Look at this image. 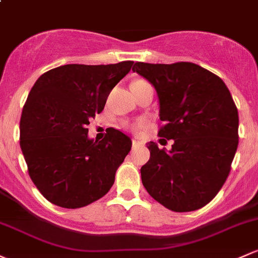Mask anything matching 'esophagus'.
I'll use <instances>...</instances> for the list:
<instances>
[{"label": "esophagus", "instance_id": "esophagus-1", "mask_svg": "<svg viewBox=\"0 0 258 258\" xmlns=\"http://www.w3.org/2000/svg\"><path fill=\"white\" fill-rule=\"evenodd\" d=\"M142 145V142H141V141H138L137 138H134V140H132V147H138V146H141Z\"/></svg>", "mask_w": 258, "mask_h": 258}]
</instances>
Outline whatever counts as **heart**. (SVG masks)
I'll return each mask as SVG.
<instances>
[{
    "label": "heart",
    "mask_w": 258,
    "mask_h": 258,
    "mask_svg": "<svg viewBox=\"0 0 258 258\" xmlns=\"http://www.w3.org/2000/svg\"><path fill=\"white\" fill-rule=\"evenodd\" d=\"M147 81L146 80H142V79H137L135 80L134 83H132L131 86H142V85H147ZM146 124V120L145 118H138V120H136L135 122H132L131 124H130V128L132 130H140L142 128L143 126Z\"/></svg>",
    "instance_id": "b5f03b06"
}]
</instances>
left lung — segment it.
<instances>
[{
    "label": "left lung",
    "instance_id": "1",
    "mask_svg": "<svg viewBox=\"0 0 258 258\" xmlns=\"http://www.w3.org/2000/svg\"><path fill=\"white\" fill-rule=\"evenodd\" d=\"M134 72L156 88L158 136L173 140L165 152L148 143L151 156L141 168L146 190L177 213L209 204L226 181L238 145V112L218 75L198 64L137 61Z\"/></svg>",
    "mask_w": 258,
    "mask_h": 258
}]
</instances>
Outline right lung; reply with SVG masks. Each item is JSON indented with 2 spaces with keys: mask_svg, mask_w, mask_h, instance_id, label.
<instances>
[{
  "mask_svg": "<svg viewBox=\"0 0 258 258\" xmlns=\"http://www.w3.org/2000/svg\"><path fill=\"white\" fill-rule=\"evenodd\" d=\"M134 61L68 64L40 75L29 91L20 121V145L28 174L40 194L58 207L83 208L110 190L131 140L110 128L89 140L91 117Z\"/></svg>",
  "mask_w": 258,
  "mask_h": 258,
  "instance_id": "right-lung-1",
  "label": "right lung"
}]
</instances>
